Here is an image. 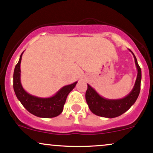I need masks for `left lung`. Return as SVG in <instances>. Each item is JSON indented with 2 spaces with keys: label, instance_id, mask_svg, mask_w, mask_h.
I'll return each instance as SVG.
<instances>
[{
  "label": "left lung",
  "instance_id": "left-lung-1",
  "mask_svg": "<svg viewBox=\"0 0 153 153\" xmlns=\"http://www.w3.org/2000/svg\"><path fill=\"white\" fill-rule=\"evenodd\" d=\"M134 56L138 70L137 78H136L134 89L130 93V94L125 97L124 98L119 100L105 99L100 96L96 93V90H93L89 85H88V90L85 93V98H86L87 103L89 106L90 111L93 114L103 117H116L128 111L131 108V106L135 103L140 93L142 71L137 63L135 55H134Z\"/></svg>",
  "mask_w": 153,
  "mask_h": 153
}]
</instances>
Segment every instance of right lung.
Segmentation results:
<instances>
[{"label":"right lung","instance_id":"add662e5","mask_svg":"<svg viewBox=\"0 0 153 153\" xmlns=\"http://www.w3.org/2000/svg\"><path fill=\"white\" fill-rule=\"evenodd\" d=\"M22 53L16 65L13 76V87L17 98L24 107L33 115L44 118L58 116L63 111L68 93L74 88L77 82L63 87L51 98H41L31 96L25 91L20 82V63Z\"/></svg>","mask_w":153,"mask_h":153}]
</instances>
